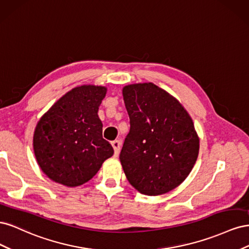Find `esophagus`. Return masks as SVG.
Instances as JSON below:
<instances>
[{
	"label": "esophagus",
	"instance_id": "1",
	"mask_svg": "<svg viewBox=\"0 0 249 249\" xmlns=\"http://www.w3.org/2000/svg\"><path fill=\"white\" fill-rule=\"evenodd\" d=\"M111 144H112L113 148H114L115 156H117L119 154V152H120V146H122V143H120L119 140H114V141L111 142Z\"/></svg>",
	"mask_w": 249,
	"mask_h": 249
}]
</instances>
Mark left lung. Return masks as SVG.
Masks as SVG:
<instances>
[{"instance_id":"1","label":"left lung","mask_w":249,"mask_h":249,"mask_svg":"<svg viewBox=\"0 0 249 249\" xmlns=\"http://www.w3.org/2000/svg\"><path fill=\"white\" fill-rule=\"evenodd\" d=\"M130 132L120 152L125 177L145 195L175 189L189 176L199 149L191 117L175 97L153 83L123 89Z\"/></svg>"}]
</instances>
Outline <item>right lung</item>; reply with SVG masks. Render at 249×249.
I'll list each match as a JSON object with an SVG mask.
<instances>
[{
	"label": "right lung",
	"mask_w": 249,
	"mask_h": 249,
	"mask_svg": "<svg viewBox=\"0 0 249 249\" xmlns=\"http://www.w3.org/2000/svg\"><path fill=\"white\" fill-rule=\"evenodd\" d=\"M107 89L81 86L63 95L36 125L33 146L41 170L55 182L76 187L92 178L114 150L103 138L97 116Z\"/></svg>",
	"instance_id": "right-lung-1"
}]
</instances>
